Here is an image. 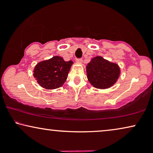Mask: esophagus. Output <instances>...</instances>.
Masks as SVG:
<instances>
[{"label":"esophagus","mask_w":153,"mask_h":153,"mask_svg":"<svg viewBox=\"0 0 153 153\" xmlns=\"http://www.w3.org/2000/svg\"><path fill=\"white\" fill-rule=\"evenodd\" d=\"M82 58H76V61L77 62H82Z\"/></svg>","instance_id":"1"}]
</instances>
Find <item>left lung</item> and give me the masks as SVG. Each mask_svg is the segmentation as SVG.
Instances as JSON below:
<instances>
[{"instance_id":"obj_1","label":"left lung","mask_w":153,"mask_h":153,"mask_svg":"<svg viewBox=\"0 0 153 153\" xmlns=\"http://www.w3.org/2000/svg\"><path fill=\"white\" fill-rule=\"evenodd\" d=\"M86 72L88 81L94 87L104 89L116 82L120 75V68L117 64L97 56L88 64Z\"/></svg>"}]
</instances>
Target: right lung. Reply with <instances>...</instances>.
<instances>
[{
  "label": "right lung",
  "instance_id": "right-lung-1",
  "mask_svg": "<svg viewBox=\"0 0 153 153\" xmlns=\"http://www.w3.org/2000/svg\"><path fill=\"white\" fill-rule=\"evenodd\" d=\"M73 62L65 61L60 56L39 62L34 70L35 78L42 87L55 89L63 85L68 78L69 71Z\"/></svg>",
  "mask_w": 153,
  "mask_h": 153
}]
</instances>
